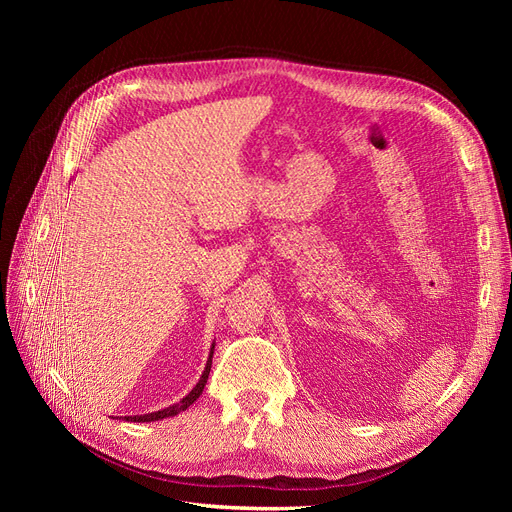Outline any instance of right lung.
Instances as JSON below:
<instances>
[{"label":"right lung","instance_id":"add662e5","mask_svg":"<svg viewBox=\"0 0 512 512\" xmlns=\"http://www.w3.org/2000/svg\"><path fill=\"white\" fill-rule=\"evenodd\" d=\"M213 350H215V342L211 344V352H209V359H207V365H205V371L203 376H200V380L196 382L194 389L185 395L181 401H177V404L168 406L164 410H156V412H149V414H136V416H126V421L130 423H151V421H162V418H168V416H175L179 412H183L185 408H190L194 401L203 395V389L207 384V378H209V371H211V359H213Z\"/></svg>","mask_w":512,"mask_h":512}]
</instances>
